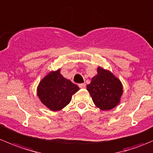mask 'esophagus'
<instances>
[{
    "instance_id": "esophagus-1",
    "label": "esophagus",
    "mask_w": 153,
    "mask_h": 153,
    "mask_svg": "<svg viewBox=\"0 0 153 153\" xmlns=\"http://www.w3.org/2000/svg\"><path fill=\"white\" fill-rule=\"evenodd\" d=\"M78 86H79V87L81 88V89H84V88L86 87V84H84H84H80Z\"/></svg>"
}]
</instances>
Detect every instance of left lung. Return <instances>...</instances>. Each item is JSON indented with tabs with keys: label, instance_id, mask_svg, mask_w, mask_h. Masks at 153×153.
I'll list each match as a JSON object with an SVG mask.
<instances>
[{
	"label": "left lung",
	"instance_id": "left-lung-1",
	"mask_svg": "<svg viewBox=\"0 0 153 153\" xmlns=\"http://www.w3.org/2000/svg\"><path fill=\"white\" fill-rule=\"evenodd\" d=\"M97 72L86 89L97 107L104 111L110 110L120 104L123 85L109 70L98 67Z\"/></svg>",
	"mask_w": 153,
	"mask_h": 153
}]
</instances>
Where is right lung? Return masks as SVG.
Wrapping results in <instances>:
<instances>
[{"mask_svg": "<svg viewBox=\"0 0 153 153\" xmlns=\"http://www.w3.org/2000/svg\"><path fill=\"white\" fill-rule=\"evenodd\" d=\"M80 88L61 74V69L51 71L40 81L37 95L50 110L59 111L69 104L72 95Z\"/></svg>", "mask_w": 153, "mask_h": 153, "instance_id": "obj_1", "label": "right lung"}]
</instances>
